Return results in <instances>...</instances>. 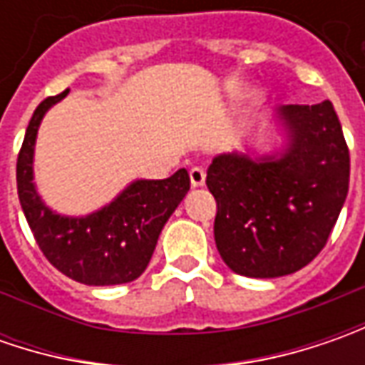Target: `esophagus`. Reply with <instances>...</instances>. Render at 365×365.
Listing matches in <instances>:
<instances>
[{
	"label": "esophagus",
	"mask_w": 365,
	"mask_h": 365,
	"mask_svg": "<svg viewBox=\"0 0 365 365\" xmlns=\"http://www.w3.org/2000/svg\"><path fill=\"white\" fill-rule=\"evenodd\" d=\"M190 185L195 187V189H199V187H203L205 185V178H207V175H205L203 168H199V166H195V168H190Z\"/></svg>",
	"instance_id": "1"
}]
</instances>
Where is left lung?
<instances>
[{
    "mask_svg": "<svg viewBox=\"0 0 365 365\" xmlns=\"http://www.w3.org/2000/svg\"><path fill=\"white\" fill-rule=\"evenodd\" d=\"M268 123L278 135L268 146L250 138L207 168L219 256L250 278L287 276L315 259L349 189V152L331 101L274 107Z\"/></svg>",
    "mask_w": 365,
    "mask_h": 365,
    "instance_id": "8db88e82",
    "label": "left lung"
}]
</instances>
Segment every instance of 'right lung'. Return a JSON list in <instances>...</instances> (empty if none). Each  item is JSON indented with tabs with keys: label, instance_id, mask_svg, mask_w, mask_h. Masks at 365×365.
<instances>
[{
	"label": "right lung",
	"instance_id": "add662e5",
	"mask_svg": "<svg viewBox=\"0 0 365 365\" xmlns=\"http://www.w3.org/2000/svg\"><path fill=\"white\" fill-rule=\"evenodd\" d=\"M68 91L36 107L18 156V197L28 225L48 262L89 287H113L140 278L166 221L190 189L187 168L162 180L135 178L120 195L87 215H63L44 203L34 180L36 138L50 107Z\"/></svg>",
	"mask_w": 365,
	"mask_h": 365
}]
</instances>
